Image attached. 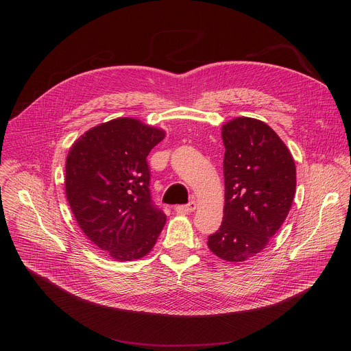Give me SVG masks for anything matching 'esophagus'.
I'll use <instances>...</instances> for the list:
<instances>
[{
    "mask_svg": "<svg viewBox=\"0 0 351 351\" xmlns=\"http://www.w3.org/2000/svg\"><path fill=\"white\" fill-rule=\"evenodd\" d=\"M195 207H197L195 202H190V203L186 204V206H178V207H176V213H180V214H190V213H193V211L195 210Z\"/></svg>",
    "mask_w": 351,
    "mask_h": 351,
    "instance_id": "34e87169",
    "label": "esophagus"
}]
</instances>
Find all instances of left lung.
<instances>
[{
  "label": "left lung",
  "instance_id": "8db88e82",
  "mask_svg": "<svg viewBox=\"0 0 351 351\" xmlns=\"http://www.w3.org/2000/svg\"><path fill=\"white\" fill-rule=\"evenodd\" d=\"M222 140L223 221L207 244L217 257L241 263L263 252L285 222L295 191V165L280 137L258 119L225 123Z\"/></svg>",
  "mask_w": 351,
  "mask_h": 351
}]
</instances>
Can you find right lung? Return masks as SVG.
Instances as JSON below:
<instances>
[{"instance_id":"1","label":"right lung","mask_w":351,"mask_h":351,"mask_svg":"<svg viewBox=\"0 0 351 351\" xmlns=\"http://www.w3.org/2000/svg\"><path fill=\"white\" fill-rule=\"evenodd\" d=\"M165 132L133 118L91 128L71 147L65 190L83 233L117 261L152 252L167 215L152 202L147 156Z\"/></svg>"}]
</instances>
